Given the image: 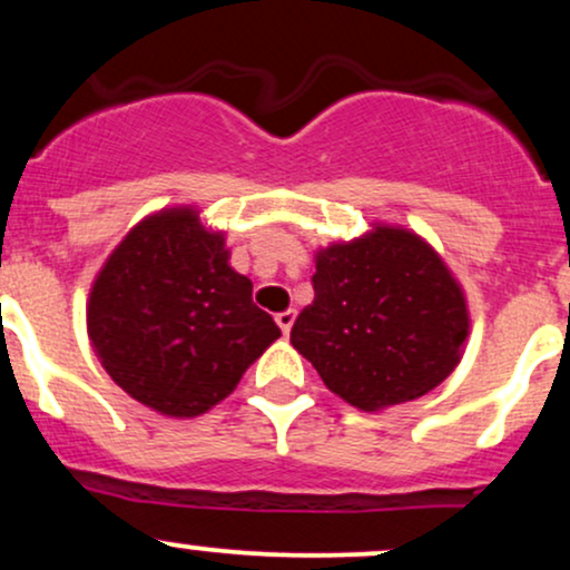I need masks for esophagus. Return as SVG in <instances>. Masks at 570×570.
<instances>
[{
  "label": "esophagus",
  "mask_w": 570,
  "mask_h": 570,
  "mask_svg": "<svg viewBox=\"0 0 570 570\" xmlns=\"http://www.w3.org/2000/svg\"><path fill=\"white\" fill-rule=\"evenodd\" d=\"M294 318H297V313H294V311H284V313H278V316H276V324L281 326V332H284V335H289V332H292Z\"/></svg>",
  "instance_id": "1"
}]
</instances>
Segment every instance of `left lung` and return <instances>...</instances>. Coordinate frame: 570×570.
<instances>
[{
  "mask_svg": "<svg viewBox=\"0 0 570 570\" xmlns=\"http://www.w3.org/2000/svg\"><path fill=\"white\" fill-rule=\"evenodd\" d=\"M311 281L316 297L294 322L292 345L353 407L412 402L461 362L466 299L415 233L375 227L322 248Z\"/></svg>",
  "mask_w": 570,
  "mask_h": 570,
  "instance_id": "obj_1",
  "label": "left lung"
}]
</instances>
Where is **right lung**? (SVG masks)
Instances as JSON below:
<instances>
[{"instance_id": "add662e5", "label": "right lung", "mask_w": 570, "mask_h": 570, "mask_svg": "<svg viewBox=\"0 0 570 570\" xmlns=\"http://www.w3.org/2000/svg\"><path fill=\"white\" fill-rule=\"evenodd\" d=\"M222 233L193 208H171L130 230L98 273L88 335L126 394L174 417L212 410L281 330L235 273Z\"/></svg>"}]
</instances>
